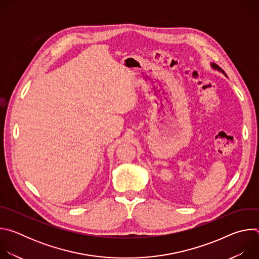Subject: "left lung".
<instances>
[{"label": "left lung", "instance_id": "left-lung-1", "mask_svg": "<svg viewBox=\"0 0 259 259\" xmlns=\"http://www.w3.org/2000/svg\"><path fill=\"white\" fill-rule=\"evenodd\" d=\"M211 66H212L213 68H215V69H217V70H220L221 72H224V73H225V71H224L223 69H221V68H220V67H219L217 64H215V63H212V64H211Z\"/></svg>", "mask_w": 259, "mask_h": 259}]
</instances>
